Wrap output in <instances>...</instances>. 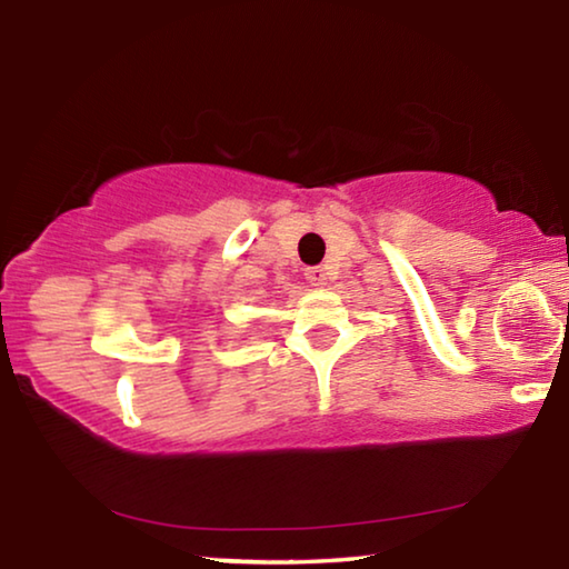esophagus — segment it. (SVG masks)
Listing matches in <instances>:
<instances>
[{"mask_svg": "<svg viewBox=\"0 0 569 569\" xmlns=\"http://www.w3.org/2000/svg\"><path fill=\"white\" fill-rule=\"evenodd\" d=\"M306 281L311 286H326V271L321 266H313V268H306Z\"/></svg>", "mask_w": 569, "mask_h": 569, "instance_id": "obj_1", "label": "esophagus"}]
</instances>
